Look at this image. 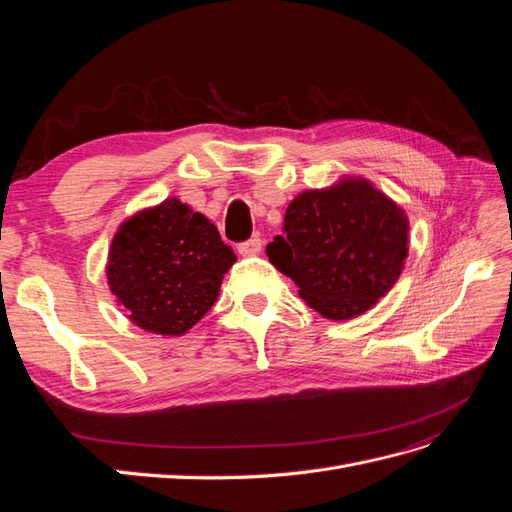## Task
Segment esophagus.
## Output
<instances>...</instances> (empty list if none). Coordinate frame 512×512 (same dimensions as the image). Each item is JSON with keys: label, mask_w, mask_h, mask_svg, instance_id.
<instances>
[{"label": "esophagus", "mask_w": 512, "mask_h": 512, "mask_svg": "<svg viewBox=\"0 0 512 512\" xmlns=\"http://www.w3.org/2000/svg\"><path fill=\"white\" fill-rule=\"evenodd\" d=\"M237 250H239V254H241V256H256V254L262 250V239H260V237L247 239V241L239 243Z\"/></svg>", "instance_id": "1"}]
</instances>
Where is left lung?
<instances>
[{
	"instance_id": "1",
	"label": "left lung",
	"mask_w": 512,
	"mask_h": 512,
	"mask_svg": "<svg viewBox=\"0 0 512 512\" xmlns=\"http://www.w3.org/2000/svg\"><path fill=\"white\" fill-rule=\"evenodd\" d=\"M267 256L329 320L365 314L389 292L408 256V218L365 179L292 200Z\"/></svg>"
}]
</instances>
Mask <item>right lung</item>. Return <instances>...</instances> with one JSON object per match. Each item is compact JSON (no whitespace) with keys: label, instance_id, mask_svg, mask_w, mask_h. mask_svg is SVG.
<instances>
[{"label":"right lung","instance_id":"1","mask_svg":"<svg viewBox=\"0 0 512 512\" xmlns=\"http://www.w3.org/2000/svg\"><path fill=\"white\" fill-rule=\"evenodd\" d=\"M235 260L203 213L166 198L119 226L106 275L136 327L175 337L213 307Z\"/></svg>","mask_w":512,"mask_h":512}]
</instances>
